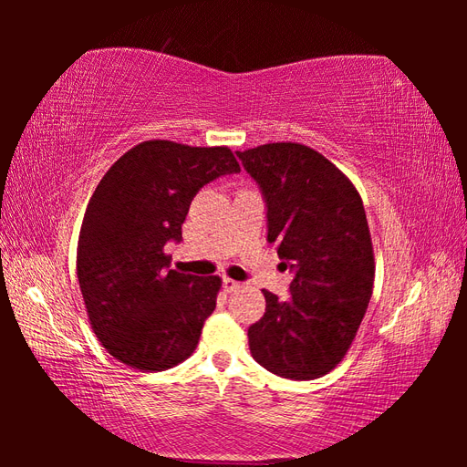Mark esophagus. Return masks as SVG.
I'll return each mask as SVG.
<instances>
[{
	"label": "esophagus",
	"instance_id": "esophagus-1",
	"mask_svg": "<svg viewBox=\"0 0 467 467\" xmlns=\"http://www.w3.org/2000/svg\"><path fill=\"white\" fill-rule=\"evenodd\" d=\"M241 286H243V283L234 281V279H228V276H224V279H223V289H224V293H233V291H236V289H241Z\"/></svg>",
	"mask_w": 467,
	"mask_h": 467
}]
</instances>
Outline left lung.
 I'll list each match as a JSON object with an SVG mask.
<instances>
[{
	"instance_id": "1",
	"label": "left lung",
	"mask_w": 467,
	"mask_h": 467,
	"mask_svg": "<svg viewBox=\"0 0 467 467\" xmlns=\"http://www.w3.org/2000/svg\"><path fill=\"white\" fill-rule=\"evenodd\" d=\"M236 156L261 184L269 243L295 271L286 301L263 289L266 311L249 327L251 353L275 375L317 379L351 349L373 293L363 201L339 168L305 144L271 142Z\"/></svg>"
}]
</instances>
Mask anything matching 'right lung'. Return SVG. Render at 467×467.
<instances>
[{
	"label": "right lung",
	"mask_w": 467,
	"mask_h": 467,
	"mask_svg": "<svg viewBox=\"0 0 467 467\" xmlns=\"http://www.w3.org/2000/svg\"><path fill=\"white\" fill-rule=\"evenodd\" d=\"M239 171L228 146L146 140L98 182L76 273L92 331L120 363L152 373L194 353L223 281L168 269L164 244L182 241L188 206L204 184Z\"/></svg>",
	"instance_id": "right-lung-1"
}]
</instances>
